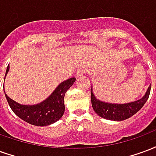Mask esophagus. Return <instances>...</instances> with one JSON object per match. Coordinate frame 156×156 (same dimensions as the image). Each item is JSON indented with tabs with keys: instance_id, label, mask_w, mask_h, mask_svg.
I'll return each instance as SVG.
<instances>
[{
	"instance_id": "esophagus-1",
	"label": "esophagus",
	"mask_w": 156,
	"mask_h": 156,
	"mask_svg": "<svg viewBox=\"0 0 156 156\" xmlns=\"http://www.w3.org/2000/svg\"><path fill=\"white\" fill-rule=\"evenodd\" d=\"M85 72H86V68H80L78 70V72H77V75H78V76H81V75H83L84 73Z\"/></svg>"
}]
</instances>
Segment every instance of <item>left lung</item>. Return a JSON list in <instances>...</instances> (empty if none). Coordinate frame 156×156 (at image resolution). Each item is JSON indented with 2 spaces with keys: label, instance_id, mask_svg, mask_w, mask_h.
Returning <instances> with one entry per match:
<instances>
[{
  "label": "left lung",
  "instance_id": "1",
  "mask_svg": "<svg viewBox=\"0 0 156 156\" xmlns=\"http://www.w3.org/2000/svg\"><path fill=\"white\" fill-rule=\"evenodd\" d=\"M151 85L148 88L146 94L142 98L124 105L108 104L100 101L95 98L91 89L92 106L95 113L104 119L115 121L124 120L136 114L144 106L151 94Z\"/></svg>",
  "mask_w": 156,
  "mask_h": 156
}]
</instances>
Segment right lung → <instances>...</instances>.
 <instances>
[{
  "label": "right lung",
  "mask_w": 156,
  "mask_h": 156,
  "mask_svg": "<svg viewBox=\"0 0 156 156\" xmlns=\"http://www.w3.org/2000/svg\"><path fill=\"white\" fill-rule=\"evenodd\" d=\"M8 70L9 65L6 68L5 75ZM75 80V78H71L62 82L49 98L37 105H19L5 94V98L12 111L22 120L36 126H47L60 119L63 115L65 94L73 84Z\"/></svg>",
  "instance_id": "right-lung-1"
}]
</instances>
